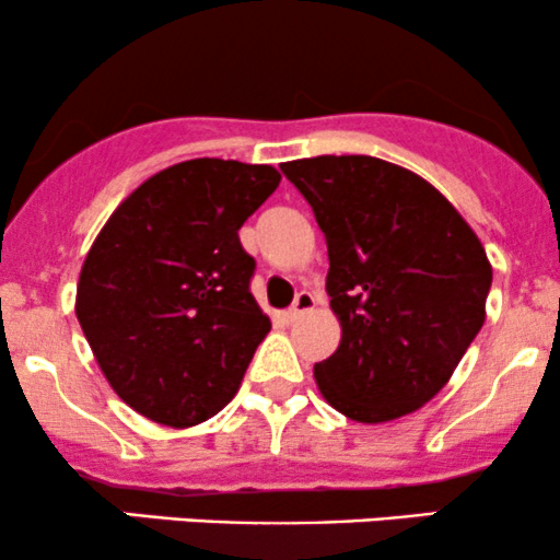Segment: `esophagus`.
Segmentation results:
<instances>
[{
    "instance_id": "esophagus-1",
    "label": "esophagus",
    "mask_w": 560,
    "mask_h": 560,
    "mask_svg": "<svg viewBox=\"0 0 560 560\" xmlns=\"http://www.w3.org/2000/svg\"><path fill=\"white\" fill-rule=\"evenodd\" d=\"M313 305H316V300H313L311 292H298V298H294L292 305H289V311L284 313L287 320H298L305 316L307 311H313Z\"/></svg>"
}]
</instances>
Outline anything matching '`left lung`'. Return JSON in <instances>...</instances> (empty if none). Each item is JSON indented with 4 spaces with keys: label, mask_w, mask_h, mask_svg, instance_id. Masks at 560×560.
I'll use <instances>...</instances> for the list:
<instances>
[{
    "label": "left lung",
    "mask_w": 560,
    "mask_h": 560,
    "mask_svg": "<svg viewBox=\"0 0 560 560\" xmlns=\"http://www.w3.org/2000/svg\"><path fill=\"white\" fill-rule=\"evenodd\" d=\"M281 173L329 247L342 339L313 369L320 395L363 423L421 408L485 324L492 268L477 234L432 184L378 158L292 160Z\"/></svg>",
    "instance_id": "8db88e82"
}]
</instances>
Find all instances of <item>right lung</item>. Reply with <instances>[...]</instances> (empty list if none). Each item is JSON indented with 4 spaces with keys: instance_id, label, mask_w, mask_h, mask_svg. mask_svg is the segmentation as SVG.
<instances>
[{
    "instance_id": "right-lung-1",
    "label": "right lung",
    "mask_w": 560,
    "mask_h": 560,
    "mask_svg": "<svg viewBox=\"0 0 560 560\" xmlns=\"http://www.w3.org/2000/svg\"><path fill=\"white\" fill-rule=\"evenodd\" d=\"M279 182L271 165L186 160L120 202L89 249L75 316L110 387L147 419L195 427L240 389L271 329L240 229Z\"/></svg>"
}]
</instances>
